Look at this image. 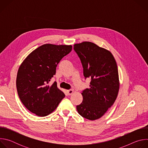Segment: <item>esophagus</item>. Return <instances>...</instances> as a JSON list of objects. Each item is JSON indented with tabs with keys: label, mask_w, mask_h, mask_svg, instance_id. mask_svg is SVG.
I'll return each mask as SVG.
<instances>
[{
	"label": "esophagus",
	"mask_w": 148,
	"mask_h": 148,
	"mask_svg": "<svg viewBox=\"0 0 148 148\" xmlns=\"http://www.w3.org/2000/svg\"><path fill=\"white\" fill-rule=\"evenodd\" d=\"M67 92L69 95H71L74 92V90H69L67 91Z\"/></svg>",
	"instance_id": "34e87169"
}]
</instances>
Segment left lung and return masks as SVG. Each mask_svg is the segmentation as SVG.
I'll return each instance as SVG.
<instances>
[{
  "mask_svg": "<svg viewBox=\"0 0 148 148\" xmlns=\"http://www.w3.org/2000/svg\"><path fill=\"white\" fill-rule=\"evenodd\" d=\"M74 49L79 57L84 75L91 79L90 88L81 93L82 102L77 110L91 121L102 117L115 101L119 89L116 62L112 54L90 41L75 44Z\"/></svg>",
  "mask_w": 148,
  "mask_h": 148,
  "instance_id": "left-lung-1",
  "label": "left lung"
}]
</instances>
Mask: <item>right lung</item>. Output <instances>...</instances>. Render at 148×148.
<instances>
[{"mask_svg": "<svg viewBox=\"0 0 148 148\" xmlns=\"http://www.w3.org/2000/svg\"><path fill=\"white\" fill-rule=\"evenodd\" d=\"M71 45L45 44L32 53L20 64L16 77L18 97L25 107L38 116L52 113L65 94L54 82L49 83L56 74L60 60L72 50Z\"/></svg>", "mask_w": 148, "mask_h": 148, "instance_id": "right-lung-1", "label": "right lung"}]
</instances>
